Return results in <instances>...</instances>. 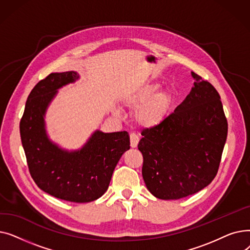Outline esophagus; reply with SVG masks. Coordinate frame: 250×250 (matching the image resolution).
<instances>
[{"label":"esophagus","instance_id":"34e87169","mask_svg":"<svg viewBox=\"0 0 250 250\" xmlns=\"http://www.w3.org/2000/svg\"><path fill=\"white\" fill-rule=\"evenodd\" d=\"M129 139H130V147L136 148L138 146L139 140H140L139 136L137 134H135V133H132V134L129 135Z\"/></svg>","mask_w":250,"mask_h":250}]
</instances>
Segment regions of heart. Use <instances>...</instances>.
I'll return each instance as SVG.
<instances>
[{
  "instance_id": "heart-1",
  "label": "heart",
  "mask_w": 250,
  "mask_h": 250,
  "mask_svg": "<svg viewBox=\"0 0 250 250\" xmlns=\"http://www.w3.org/2000/svg\"><path fill=\"white\" fill-rule=\"evenodd\" d=\"M159 83H151L129 92L124 102L136 107V121L144 127H155L164 123L173 103V95L167 90L160 91ZM117 112V111H115Z\"/></svg>"
}]
</instances>
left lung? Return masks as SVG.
Returning <instances> with one entry per match:
<instances>
[{
  "label": "left lung",
  "mask_w": 250,
  "mask_h": 250,
  "mask_svg": "<svg viewBox=\"0 0 250 250\" xmlns=\"http://www.w3.org/2000/svg\"><path fill=\"white\" fill-rule=\"evenodd\" d=\"M189 94L164 123L142 132V175L160 200H178L208 187L215 178L228 124L214 86L191 72Z\"/></svg>",
  "instance_id": "obj_1"
}]
</instances>
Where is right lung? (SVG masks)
<instances>
[{
	"instance_id": "obj_1",
	"label": "right lung",
	"mask_w": 250,
	"mask_h": 250,
	"mask_svg": "<svg viewBox=\"0 0 250 250\" xmlns=\"http://www.w3.org/2000/svg\"><path fill=\"white\" fill-rule=\"evenodd\" d=\"M80 79L77 72L51 73L30 92L20 122L22 146L30 174L37 187L55 198L89 203L107 190L116 164L129 149V136L124 132L99 129L77 150H67L51 141L45 126V113L59 89Z\"/></svg>"
}]
</instances>
